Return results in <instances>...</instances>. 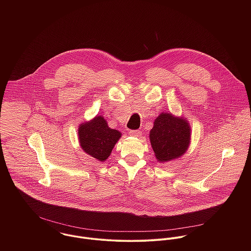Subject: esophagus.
Returning <instances> with one entry per match:
<instances>
[{"mask_svg":"<svg viewBox=\"0 0 251 251\" xmlns=\"http://www.w3.org/2000/svg\"><path fill=\"white\" fill-rule=\"evenodd\" d=\"M128 134L133 137H140L142 135V132L140 130H129Z\"/></svg>","mask_w":251,"mask_h":251,"instance_id":"34e87169","label":"esophagus"}]
</instances>
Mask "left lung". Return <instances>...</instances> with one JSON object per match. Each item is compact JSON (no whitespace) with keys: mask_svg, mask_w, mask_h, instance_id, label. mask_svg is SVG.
Here are the masks:
<instances>
[{"mask_svg":"<svg viewBox=\"0 0 251 251\" xmlns=\"http://www.w3.org/2000/svg\"><path fill=\"white\" fill-rule=\"evenodd\" d=\"M190 126L182 117L161 113L153 122L150 141L159 162H166L181 156L190 144Z\"/></svg>","mask_w":251,"mask_h":251,"instance_id":"1","label":"left lung"}]
</instances>
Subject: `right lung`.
I'll list each match as a JSON object with an SVG mask.
<instances>
[{"label":"right lung","instance_id":"1","mask_svg":"<svg viewBox=\"0 0 251 251\" xmlns=\"http://www.w3.org/2000/svg\"><path fill=\"white\" fill-rule=\"evenodd\" d=\"M120 137L122 133L110 128L102 116H96L93 120L81 124L78 128L82 150L100 161L107 159Z\"/></svg>","mask_w":251,"mask_h":251}]
</instances>
